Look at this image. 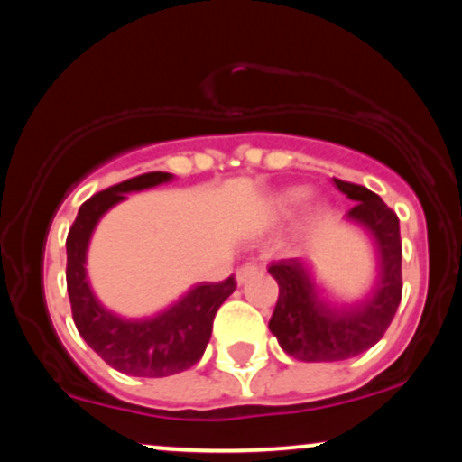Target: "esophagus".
Returning a JSON list of instances; mask_svg holds the SVG:
<instances>
[{
    "mask_svg": "<svg viewBox=\"0 0 462 462\" xmlns=\"http://www.w3.org/2000/svg\"><path fill=\"white\" fill-rule=\"evenodd\" d=\"M258 269H261L258 264H243V267H238L236 269V282L245 284L252 275L258 273Z\"/></svg>",
    "mask_w": 462,
    "mask_h": 462,
    "instance_id": "obj_1",
    "label": "esophagus"
}]
</instances>
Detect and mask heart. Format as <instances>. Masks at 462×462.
I'll return each instance as SVG.
<instances>
[{
	"instance_id": "obj_1",
	"label": "heart",
	"mask_w": 462,
	"mask_h": 462,
	"mask_svg": "<svg viewBox=\"0 0 462 462\" xmlns=\"http://www.w3.org/2000/svg\"><path fill=\"white\" fill-rule=\"evenodd\" d=\"M301 199H304V193H301V190H291V193H286L282 198V206L284 208H291V206H298Z\"/></svg>"
}]
</instances>
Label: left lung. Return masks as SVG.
Wrapping results in <instances>:
<instances>
[{
    "mask_svg": "<svg viewBox=\"0 0 462 462\" xmlns=\"http://www.w3.org/2000/svg\"><path fill=\"white\" fill-rule=\"evenodd\" d=\"M334 184L356 201L347 219L369 232L378 254V280L360 301L334 306L317 291L298 258L273 263L269 273L280 286L269 330L289 356L304 363H337L358 356L384 337L402 300L400 219L389 206L360 184Z\"/></svg>",
    "mask_w": 462,
    "mask_h": 462,
    "instance_id": "8db88e82",
    "label": "left lung"
}]
</instances>
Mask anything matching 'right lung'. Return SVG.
Listing matches in <instances>:
<instances>
[{"instance_id": "right-lung-1", "label": "right lung", "mask_w": 462, "mask_h": 462, "mask_svg": "<svg viewBox=\"0 0 462 462\" xmlns=\"http://www.w3.org/2000/svg\"><path fill=\"white\" fill-rule=\"evenodd\" d=\"M169 180H173L171 173H143L93 195L79 206L67 236V291L79 337L110 367L136 378H164L193 367L208 346L217 310L236 289L235 275L224 282H201L176 304L143 319L116 315L95 298L87 278V249L95 226L125 199V193Z\"/></svg>"}]
</instances>
